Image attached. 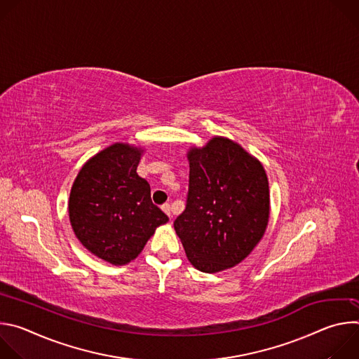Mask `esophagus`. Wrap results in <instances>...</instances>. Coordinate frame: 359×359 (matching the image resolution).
I'll return each mask as SVG.
<instances>
[{
    "instance_id": "esophagus-1",
    "label": "esophagus",
    "mask_w": 359,
    "mask_h": 359,
    "mask_svg": "<svg viewBox=\"0 0 359 359\" xmlns=\"http://www.w3.org/2000/svg\"><path fill=\"white\" fill-rule=\"evenodd\" d=\"M162 210L169 216V219H172V217H173V216H172V208H170V204H169V203L163 204V206H162Z\"/></svg>"
}]
</instances>
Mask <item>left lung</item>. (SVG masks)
<instances>
[{
  "label": "left lung",
  "mask_w": 359,
  "mask_h": 359,
  "mask_svg": "<svg viewBox=\"0 0 359 359\" xmlns=\"http://www.w3.org/2000/svg\"><path fill=\"white\" fill-rule=\"evenodd\" d=\"M189 194L173 226L189 262L203 273L241 263L263 238L270 219L269 177L237 142L213 136L187 150Z\"/></svg>",
  "instance_id": "obj_1"
}]
</instances>
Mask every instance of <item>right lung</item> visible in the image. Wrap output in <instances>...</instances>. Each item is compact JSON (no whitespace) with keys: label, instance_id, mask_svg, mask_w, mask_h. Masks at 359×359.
Returning <instances> with one entry per match:
<instances>
[{"label":"right lung","instance_id":"add662e5","mask_svg":"<svg viewBox=\"0 0 359 359\" xmlns=\"http://www.w3.org/2000/svg\"><path fill=\"white\" fill-rule=\"evenodd\" d=\"M144 147L116 142L85 162L69 193L68 213L81 244L95 257L125 266L169 217L151 203L137 173Z\"/></svg>","mask_w":359,"mask_h":359}]
</instances>
